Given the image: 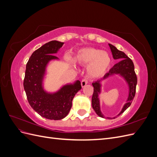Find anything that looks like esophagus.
Returning a JSON list of instances; mask_svg holds the SVG:
<instances>
[{
	"label": "esophagus",
	"mask_w": 157,
	"mask_h": 157,
	"mask_svg": "<svg viewBox=\"0 0 157 157\" xmlns=\"http://www.w3.org/2000/svg\"><path fill=\"white\" fill-rule=\"evenodd\" d=\"M88 83V80L86 79H83L81 81V86L83 88Z\"/></svg>",
	"instance_id": "1"
}]
</instances>
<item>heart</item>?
Segmentation results:
<instances>
[{"instance_id": "obj_1", "label": "heart", "mask_w": 157, "mask_h": 157, "mask_svg": "<svg viewBox=\"0 0 157 157\" xmlns=\"http://www.w3.org/2000/svg\"><path fill=\"white\" fill-rule=\"evenodd\" d=\"M73 60L75 63L86 66L88 77L96 78L105 74L110 67L112 59L107 52L94 48L80 49L75 54Z\"/></svg>"}]
</instances>
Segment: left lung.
<instances>
[{
    "mask_svg": "<svg viewBox=\"0 0 157 157\" xmlns=\"http://www.w3.org/2000/svg\"><path fill=\"white\" fill-rule=\"evenodd\" d=\"M109 46L110 47L113 58L115 59H121V60L119 62L114 65L113 67L109 70V72L105 75L103 78L92 83V86H94V93L92 99V105L94 110L99 117L103 118L113 119V118H115L116 117L121 115L122 113H124V111L130 106L136 94L137 77L134 71V65L131 59L128 58L124 52L118 50L115 46H114L111 44H109ZM114 75H119L124 78L128 87V95L126 103L123 106L122 110L116 117H105L103 115L101 111L98 95L101 93L102 82L104 80Z\"/></svg>",
    "mask_w": 157,
    "mask_h": 157,
    "instance_id": "left-lung-1",
    "label": "left lung"
}]
</instances>
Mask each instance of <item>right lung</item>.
<instances>
[{
	"label": "right lung",
	"instance_id": "obj_1",
	"mask_svg": "<svg viewBox=\"0 0 157 157\" xmlns=\"http://www.w3.org/2000/svg\"><path fill=\"white\" fill-rule=\"evenodd\" d=\"M64 42L52 40L35 50L28 61L23 86L31 107L41 117L58 121L68 115L72 101L81 85L78 80L61 86L56 92L44 88L47 67L52 60H59L58 53Z\"/></svg>",
	"mask_w": 157,
	"mask_h": 157
}]
</instances>
